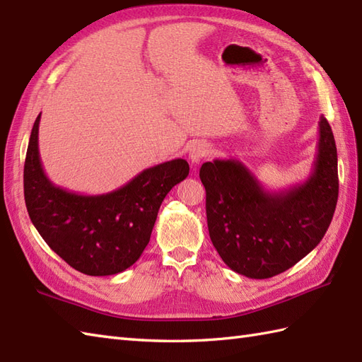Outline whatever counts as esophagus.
<instances>
[{
  "label": "esophagus",
  "mask_w": 362,
  "mask_h": 362,
  "mask_svg": "<svg viewBox=\"0 0 362 362\" xmlns=\"http://www.w3.org/2000/svg\"><path fill=\"white\" fill-rule=\"evenodd\" d=\"M211 147L207 144V143H197L195 146H193L190 148L189 152V160L192 164H199L201 160H204V158L210 156L211 155Z\"/></svg>",
  "instance_id": "obj_1"
}]
</instances>
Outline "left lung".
Wrapping results in <instances>:
<instances>
[{"label": "left lung", "instance_id": "left-lung-1", "mask_svg": "<svg viewBox=\"0 0 362 362\" xmlns=\"http://www.w3.org/2000/svg\"><path fill=\"white\" fill-rule=\"evenodd\" d=\"M318 152L310 176L269 192L238 160L204 163L210 240L233 272L253 279L293 267L324 238L338 201V155L329 121L320 118Z\"/></svg>", "mask_w": 362, "mask_h": 362}]
</instances>
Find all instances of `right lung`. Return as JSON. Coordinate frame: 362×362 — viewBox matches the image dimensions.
Wrapping results in <instances>:
<instances>
[{"mask_svg":"<svg viewBox=\"0 0 362 362\" xmlns=\"http://www.w3.org/2000/svg\"><path fill=\"white\" fill-rule=\"evenodd\" d=\"M35 119L24 163V199L30 221L58 257L90 276H107L135 264L151 235L161 202L187 178L186 160H172L138 173L103 195H79L55 186L44 173Z\"/></svg>","mask_w":362,"mask_h":362,"instance_id":"1","label":"right lung"}]
</instances>
